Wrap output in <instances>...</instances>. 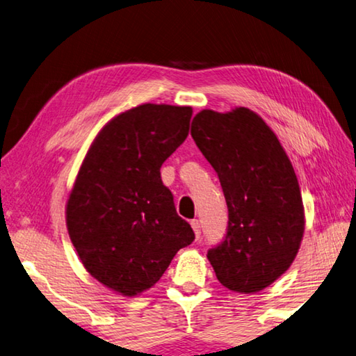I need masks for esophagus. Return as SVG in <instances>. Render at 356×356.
<instances>
[{"instance_id": "esophagus-1", "label": "esophagus", "mask_w": 356, "mask_h": 356, "mask_svg": "<svg viewBox=\"0 0 356 356\" xmlns=\"http://www.w3.org/2000/svg\"><path fill=\"white\" fill-rule=\"evenodd\" d=\"M191 227H193V231H195V236H196V238H200L201 237V222L197 221V220H193L191 222Z\"/></svg>"}]
</instances>
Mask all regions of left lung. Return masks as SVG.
Listing matches in <instances>:
<instances>
[{"instance_id": "1", "label": "left lung", "mask_w": 356, "mask_h": 356, "mask_svg": "<svg viewBox=\"0 0 356 356\" xmlns=\"http://www.w3.org/2000/svg\"><path fill=\"white\" fill-rule=\"evenodd\" d=\"M191 136L218 174L229 212L226 237L207 251L209 262L229 291H262L291 267L305 232L291 160L275 131L245 106L200 111Z\"/></svg>"}]
</instances>
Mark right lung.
<instances>
[{"mask_svg":"<svg viewBox=\"0 0 356 356\" xmlns=\"http://www.w3.org/2000/svg\"><path fill=\"white\" fill-rule=\"evenodd\" d=\"M191 106L143 104L114 116L89 147L65 206L72 243L105 287H152L195 232L161 182L163 161L188 136Z\"/></svg>","mask_w":356,"mask_h":356,"instance_id":"obj_1","label":"right lung"}]
</instances>
